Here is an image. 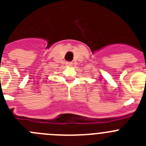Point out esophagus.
Listing matches in <instances>:
<instances>
[{
	"label": "esophagus",
	"instance_id": "esophagus-1",
	"mask_svg": "<svg viewBox=\"0 0 146 146\" xmlns=\"http://www.w3.org/2000/svg\"><path fill=\"white\" fill-rule=\"evenodd\" d=\"M66 64V66H72V62H67Z\"/></svg>",
	"mask_w": 146,
	"mask_h": 146
}]
</instances>
